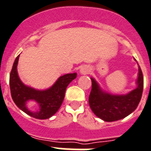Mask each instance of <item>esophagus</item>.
I'll return each mask as SVG.
<instances>
[{"mask_svg": "<svg viewBox=\"0 0 151 151\" xmlns=\"http://www.w3.org/2000/svg\"><path fill=\"white\" fill-rule=\"evenodd\" d=\"M81 73L82 74H87V73H89L90 71H91V69H90L89 67L87 66H83L81 68Z\"/></svg>", "mask_w": 151, "mask_h": 151, "instance_id": "obj_1", "label": "esophagus"}]
</instances>
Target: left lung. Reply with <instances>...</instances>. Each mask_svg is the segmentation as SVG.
Listing matches in <instances>:
<instances>
[{
	"label": "left lung",
	"instance_id": "left-lung-1",
	"mask_svg": "<svg viewBox=\"0 0 151 151\" xmlns=\"http://www.w3.org/2000/svg\"><path fill=\"white\" fill-rule=\"evenodd\" d=\"M137 87L126 95H111L104 93L93 78L89 96L91 110L99 118L111 122L121 120L135 111L140 103L144 89V77L139 67Z\"/></svg>",
	"mask_w": 151,
	"mask_h": 151
}]
</instances>
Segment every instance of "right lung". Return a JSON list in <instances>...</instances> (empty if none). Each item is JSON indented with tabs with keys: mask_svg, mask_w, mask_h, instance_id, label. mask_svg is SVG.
<instances>
[{
	"mask_svg": "<svg viewBox=\"0 0 151 151\" xmlns=\"http://www.w3.org/2000/svg\"><path fill=\"white\" fill-rule=\"evenodd\" d=\"M19 56L16 58L10 73V88L12 99L15 104L27 114L36 119H47L59 110L64 101L67 87L77 77V73H68L59 78V79L46 91H37L25 86L17 75V66ZM33 99L39 105V110L36 112H31L26 107L27 100Z\"/></svg>",
	"mask_w": 151,
	"mask_h": 151,
	"instance_id": "obj_1",
	"label": "right lung"
}]
</instances>
